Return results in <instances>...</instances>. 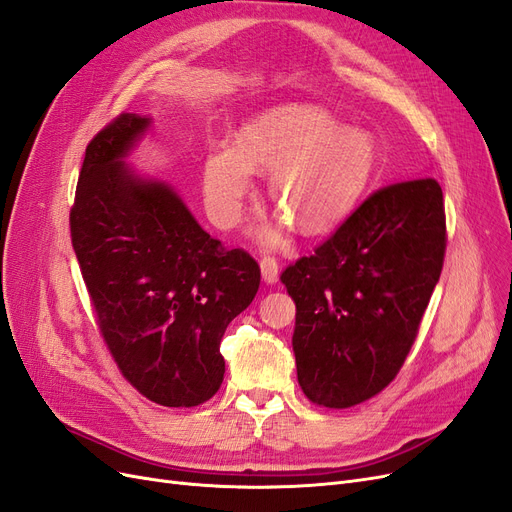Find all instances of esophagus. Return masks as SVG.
<instances>
[{
    "mask_svg": "<svg viewBox=\"0 0 512 512\" xmlns=\"http://www.w3.org/2000/svg\"><path fill=\"white\" fill-rule=\"evenodd\" d=\"M261 278L266 285L278 283V261L274 257H263L261 259Z\"/></svg>",
    "mask_w": 512,
    "mask_h": 512,
    "instance_id": "obj_1",
    "label": "esophagus"
}]
</instances>
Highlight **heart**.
Instances as JSON below:
<instances>
[{"instance_id":"b5f03b06","label":"heart","mask_w":512,"mask_h":512,"mask_svg":"<svg viewBox=\"0 0 512 512\" xmlns=\"http://www.w3.org/2000/svg\"><path fill=\"white\" fill-rule=\"evenodd\" d=\"M376 166L364 129L342 127L315 106H280L246 123L236 146L206 155L204 195L223 227L240 219L253 172H270V200L306 236H323L355 210Z\"/></svg>"}]
</instances>
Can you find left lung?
<instances>
[{"instance_id":"1","label":"left lung","mask_w":512,"mask_h":512,"mask_svg":"<svg viewBox=\"0 0 512 512\" xmlns=\"http://www.w3.org/2000/svg\"><path fill=\"white\" fill-rule=\"evenodd\" d=\"M447 225L434 178L372 193L280 280L295 302L293 353L306 398L349 408L383 391L417 338L440 278Z\"/></svg>"}]
</instances>
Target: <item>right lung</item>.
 Segmentation results:
<instances>
[{"instance_id":"add662e5","label":"right lung","mask_w":512,"mask_h":512,"mask_svg":"<svg viewBox=\"0 0 512 512\" xmlns=\"http://www.w3.org/2000/svg\"><path fill=\"white\" fill-rule=\"evenodd\" d=\"M151 125L121 114L89 142L72 244L123 376L155 404L189 408L219 391L223 334L261 274L249 253L210 238L172 185L129 166Z\"/></svg>"}]
</instances>
